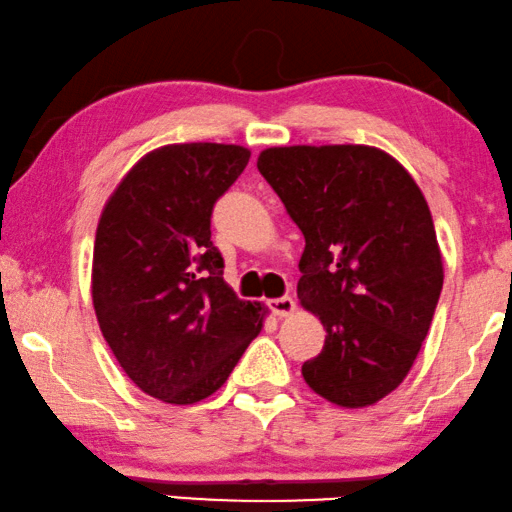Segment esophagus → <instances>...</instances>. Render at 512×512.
I'll use <instances>...</instances> for the list:
<instances>
[{
	"mask_svg": "<svg viewBox=\"0 0 512 512\" xmlns=\"http://www.w3.org/2000/svg\"><path fill=\"white\" fill-rule=\"evenodd\" d=\"M269 308H271L273 315H278V318H287V315L294 313L297 304H294L292 297H278V299L269 301Z\"/></svg>",
	"mask_w": 512,
	"mask_h": 512,
	"instance_id": "1",
	"label": "esophagus"
}]
</instances>
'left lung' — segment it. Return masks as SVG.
<instances>
[{
	"mask_svg": "<svg viewBox=\"0 0 512 512\" xmlns=\"http://www.w3.org/2000/svg\"><path fill=\"white\" fill-rule=\"evenodd\" d=\"M306 239L301 306L325 348L306 385L341 408L373 406L408 376L443 290V257L413 176L373 146H276L257 157Z\"/></svg>",
	"mask_w": 512,
	"mask_h": 512,
	"instance_id": "8db88e82",
	"label": "left lung"
}]
</instances>
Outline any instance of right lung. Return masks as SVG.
<instances>
[{
	"label": "right lung",
	"mask_w": 512,
	"mask_h": 512,
	"mask_svg": "<svg viewBox=\"0 0 512 512\" xmlns=\"http://www.w3.org/2000/svg\"><path fill=\"white\" fill-rule=\"evenodd\" d=\"M250 160L234 143H169L143 155L106 201L92 255L99 329L132 383L174 406L218 392L269 308L222 278L213 204Z\"/></svg>",
	"instance_id": "1"
}]
</instances>
